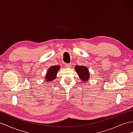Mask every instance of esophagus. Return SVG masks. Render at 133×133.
<instances>
[{
  "label": "esophagus",
  "mask_w": 133,
  "mask_h": 133,
  "mask_svg": "<svg viewBox=\"0 0 133 133\" xmlns=\"http://www.w3.org/2000/svg\"><path fill=\"white\" fill-rule=\"evenodd\" d=\"M65 66L67 67H71V63H65Z\"/></svg>",
  "instance_id": "obj_1"
}]
</instances>
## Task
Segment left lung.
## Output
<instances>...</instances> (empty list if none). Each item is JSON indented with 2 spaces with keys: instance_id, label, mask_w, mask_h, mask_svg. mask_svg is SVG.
Instances as JSON below:
<instances>
[{
  "instance_id": "left-lung-1",
  "label": "left lung",
  "mask_w": 133,
  "mask_h": 133,
  "mask_svg": "<svg viewBox=\"0 0 133 133\" xmlns=\"http://www.w3.org/2000/svg\"><path fill=\"white\" fill-rule=\"evenodd\" d=\"M75 70L76 71L78 76L83 82L88 81L90 79V74L89 70L86 66L76 65L75 67Z\"/></svg>"
}]
</instances>
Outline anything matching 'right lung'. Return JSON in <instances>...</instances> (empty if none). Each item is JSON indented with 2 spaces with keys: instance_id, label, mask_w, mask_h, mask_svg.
<instances>
[{
  "instance_id": "add662e5",
  "label": "right lung",
  "mask_w": 133,
  "mask_h": 133,
  "mask_svg": "<svg viewBox=\"0 0 133 133\" xmlns=\"http://www.w3.org/2000/svg\"><path fill=\"white\" fill-rule=\"evenodd\" d=\"M60 69V66L58 65L53 66L49 68L48 70H47L46 74L45 76V80L46 82H49V81H52L57 77V75L58 71ZM50 83V82H49Z\"/></svg>"
}]
</instances>
